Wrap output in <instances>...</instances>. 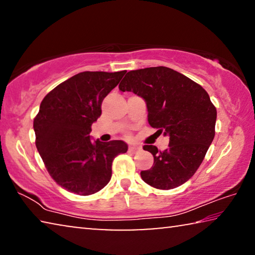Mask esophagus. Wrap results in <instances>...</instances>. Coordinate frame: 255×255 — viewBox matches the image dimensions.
Listing matches in <instances>:
<instances>
[{
  "label": "esophagus",
  "mask_w": 255,
  "mask_h": 255,
  "mask_svg": "<svg viewBox=\"0 0 255 255\" xmlns=\"http://www.w3.org/2000/svg\"><path fill=\"white\" fill-rule=\"evenodd\" d=\"M139 150H140L139 146H130V147L128 148L129 153H137V152H139Z\"/></svg>",
  "instance_id": "esophagus-1"
}]
</instances>
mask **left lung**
Returning <instances> with one entry per match:
<instances>
[{
    "mask_svg": "<svg viewBox=\"0 0 255 255\" xmlns=\"http://www.w3.org/2000/svg\"><path fill=\"white\" fill-rule=\"evenodd\" d=\"M120 91L143 98L148 123L159 135L170 137L169 147L158 150L145 145L154 164L140 176L150 187L174 189L196 173L215 137L217 111L202 86L165 66L130 71L119 84Z\"/></svg>",
    "mask_w": 255,
    "mask_h": 255,
    "instance_id": "left-lung-1",
    "label": "left lung"
}]
</instances>
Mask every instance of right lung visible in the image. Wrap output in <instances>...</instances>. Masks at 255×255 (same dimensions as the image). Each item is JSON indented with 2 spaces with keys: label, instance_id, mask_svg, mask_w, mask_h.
Here are the masks:
<instances>
[{
  "label": "right lung",
  "instance_id": "right-lung-1",
  "mask_svg": "<svg viewBox=\"0 0 255 255\" xmlns=\"http://www.w3.org/2000/svg\"><path fill=\"white\" fill-rule=\"evenodd\" d=\"M126 71L82 72L56 86L40 103L33 120L36 146L48 173L67 191L89 196L111 179V165L126 153L123 140L103 143L90 137L101 116L103 99Z\"/></svg>",
  "mask_w": 255,
  "mask_h": 255
}]
</instances>
